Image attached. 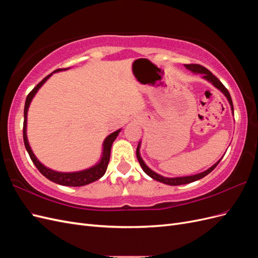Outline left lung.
I'll return each instance as SVG.
<instances>
[{
  "label": "left lung",
  "mask_w": 258,
  "mask_h": 258,
  "mask_svg": "<svg viewBox=\"0 0 258 258\" xmlns=\"http://www.w3.org/2000/svg\"><path fill=\"white\" fill-rule=\"evenodd\" d=\"M185 68L187 70H189L190 72L195 73V74H201L202 75V79H205L206 81L210 82L212 84L215 88H217L218 90H221L223 95L227 98L228 102L230 104L231 107V111L233 113V105H232V101H231V97L229 95L228 90L226 89L225 86L220 82V80L217 79L216 76H214L212 73H211L208 69H206L205 67H202L200 64H184ZM140 146H141V141L139 142V145L137 147V158L140 162V166L143 169L144 172L148 175L151 176L153 179H156V181L161 182L163 184H167V185H172V186H176V185H183V184H188V183H192L195 181H198V179L205 177L206 175H208L210 172H212V171L215 169V167L220 163V161L222 160V158L218 160L217 162H215L212 167H210L208 170L204 171V172H200L197 174H194V175H187V176H177V177H166V176H162L158 173H156L155 171H153L152 169L148 168L146 166V163L144 162V160L141 157V154H140Z\"/></svg>",
  "instance_id": "left-lung-1"
}]
</instances>
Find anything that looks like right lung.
<instances>
[{
	"mask_svg": "<svg viewBox=\"0 0 258 258\" xmlns=\"http://www.w3.org/2000/svg\"><path fill=\"white\" fill-rule=\"evenodd\" d=\"M64 70H68V69H58V70H56V71H53L52 73L64 71ZM52 73L49 74L48 76H46L42 82L38 83L36 85V87L33 88V90L29 93L27 99H26L25 111H23V115H25V121H23V142H25L26 150H27V152L30 156L31 160L33 161V163L35 165V167L38 169V171H40V172L45 177H47L49 181H51L53 183L60 184V185H63V186H72V187L87 185V184H90L92 182L97 181V179L101 178L104 175L106 168H107V165H108V161H110L112 144L115 141V139L117 138V136L119 135V132H120L121 129L114 131L113 134L108 135L105 138L104 142L102 144V146H103L102 156H101L99 162H97L95 166H92L88 169L82 170V171H76V172H59V171H54L52 169L45 167L43 163L35 157L33 151L31 150V146L29 144L28 137H27V119H28V110H29L31 101H32V99L36 95V92L38 91V89H40L42 86L46 83V81H47L49 77L52 75Z\"/></svg>",
	"mask_w": 258,
	"mask_h": 258,
	"instance_id": "1",
	"label": "right lung"
}]
</instances>
